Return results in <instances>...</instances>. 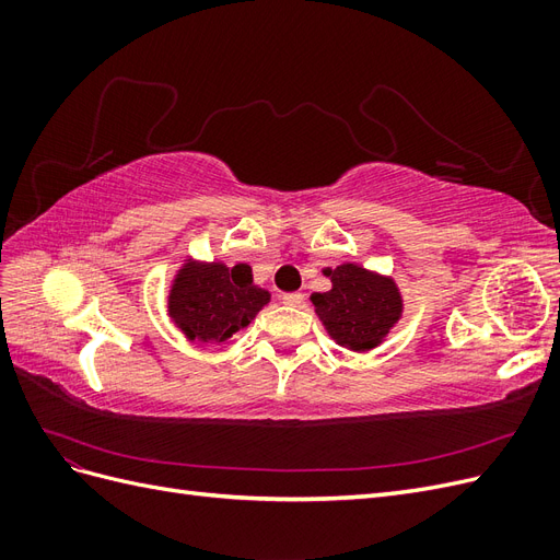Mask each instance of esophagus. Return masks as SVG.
<instances>
[{
    "label": "esophagus",
    "mask_w": 560,
    "mask_h": 560,
    "mask_svg": "<svg viewBox=\"0 0 560 560\" xmlns=\"http://www.w3.org/2000/svg\"><path fill=\"white\" fill-rule=\"evenodd\" d=\"M282 303H284V306L299 308V306H303V303H306V296L299 294V292H292V294H284V296H282Z\"/></svg>",
    "instance_id": "obj_1"
}]
</instances>
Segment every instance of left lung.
<instances>
[{
  "mask_svg": "<svg viewBox=\"0 0 560 560\" xmlns=\"http://www.w3.org/2000/svg\"><path fill=\"white\" fill-rule=\"evenodd\" d=\"M325 276L331 278V290L313 294L311 301L334 341L354 352L383 343L401 317V294L395 280L358 264L327 268Z\"/></svg>",
  "mask_w": 560,
  "mask_h": 560,
  "instance_id": "1",
  "label": "left lung"
}]
</instances>
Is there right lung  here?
<instances>
[{
  "label": "right lung",
  "instance_id": "right-lung-1",
  "mask_svg": "<svg viewBox=\"0 0 560 560\" xmlns=\"http://www.w3.org/2000/svg\"><path fill=\"white\" fill-rule=\"evenodd\" d=\"M270 294L252 284V270L245 264L224 266L184 264L167 296V315L189 341L224 343L235 331L245 329Z\"/></svg>",
  "mask_w": 560,
  "mask_h": 560
}]
</instances>
